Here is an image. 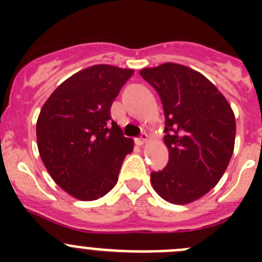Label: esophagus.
<instances>
[{
  "label": "esophagus",
  "mask_w": 262,
  "mask_h": 262,
  "mask_svg": "<svg viewBox=\"0 0 262 262\" xmlns=\"http://www.w3.org/2000/svg\"><path fill=\"white\" fill-rule=\"evenodd\" d=\"M148 139H149V138H148L147 134L143 133L142 135H140V138L136 139V144H138V145H143V144H144V143L148 142Z\"/></svg>",
  "instance_id": "esophagus-1"
}]
</instances>
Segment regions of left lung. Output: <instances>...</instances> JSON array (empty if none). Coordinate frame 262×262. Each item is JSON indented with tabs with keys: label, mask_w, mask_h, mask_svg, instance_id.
<instances>
[{
	"label": "left lung",
	"mask_w": 262,
	"mask_h": 262,
	"mask_svg": "<svg viewBox=\"0 0 262 262\" xmlns=\"http://www.w3.org/2000/svg\"><path fill=\"white\" fill-rule=\"evenodd\" d=\"M140 76L159 94L165 117V168L151 173L161 198L186 205L209 193L226 172L235 145L230 103L203 75L181 64L144 68Z\"/></svg>",
	"instance_id": "8db88e82"
}]
</instances>
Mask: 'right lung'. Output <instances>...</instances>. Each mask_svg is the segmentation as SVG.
Masks as SVG:
<instances>
[{"label":"right lung","mask_w":262,"mask_h":262,"mask_svg":"<svg viewBox=\"0 0 262 262\" xmlns=\"http://www.w3.org/2000/svg\"><path fill=\"white\" fill-rule=\"evenodd\" d=\"M133 69L93 66L56 88L36 122L43 164L62 190L81 201L98 200L115 186L133 139L123 136L110 108Z\"/></svg>","instance_id":"right-lung-1"}]
</instances>
